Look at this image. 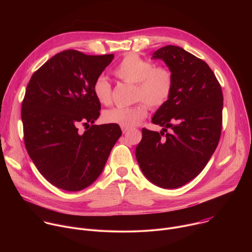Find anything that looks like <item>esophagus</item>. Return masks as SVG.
<instances>
[{
	"label": "esophagus",
	"instance_id": "34e87169",
	"mask_svg": "<svg viewBox=\"0 0 252 252\" xmlns=\"http://www.w3.org/2000/svg\"><path fill=\"white\" fill-rule=\"evenodd\" d=\"M122 130H123V133H126V132H128V130H129V128L128 127H122Z\"/></svg>",
	"mask_w": 252,
	"mask_h": 252
}]
</instances>
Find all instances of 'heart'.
<instances>
[{"label": "heart", "instance_id": "obj_1", "mask_svg": "<svg viewBox=\"0 0 252 252\" xmlns=\"http://www.w3.org/2000/svg\"><path fill=\"white\" fill-rule=\"evenodd\" d=\"M114 74L121 81L134 85L133 98L136 104L129 107H114L103 113V121L123 127L137 126L148 116L150 105L158 109L169 98L173 88L171 71L164 66H156L136 54H128L116 66ZM93 92L100 104L112 103V86L103 77H98L93 86Z\"/></svg>", "mask_w": 252, "mask_h": 252}]
</instances>
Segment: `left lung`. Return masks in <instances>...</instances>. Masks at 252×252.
I'll return each mask as SVG.
<instances>
[{
    "label": "left lung",
    "mask_w": 252,
    "mask_h": 252,
    "mask_svg": "<svg viewBox=\"0 0 252 252\" xmlns=\"http://www.w3.org/2000/svg\"><path fill=\"white\" fill-rule=\"evenodd\" d=\"M153 58L168 66L173 88L152 120L162 130L142 128L135 157L151 183L162 189H177L201 172L219 145L223 95L208 64L183 48L165 46Z\"/></svg>",
    "instance_id": "left-lung-1"
}]
</instances>
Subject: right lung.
I'll use <instances>...</instances> for the list:
<instances>
[{"label": "right lung", "instance_id": "add662e5", "mask_svg": "<svg viewBox=\"0 0 252 252\" xmlns=\"http://www.w3.org/2000/svg\"><path fill=\"white\" fill-rule=\"evenodd\" d=\"M113 59V54L66 50L34 71L27 86L22 103L26 149L41 174L59 189L79 191L91 186L122 135L119 125H94L100 103L93 86ZM80 124L88 126L83 134Z\"/></svg>", "mask_w": 252, "mask_h": 252}]
</instances>
